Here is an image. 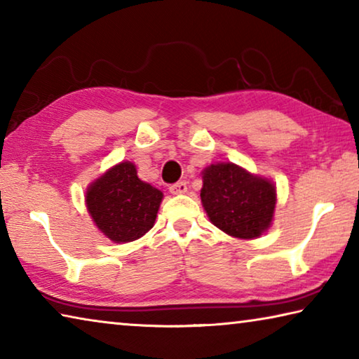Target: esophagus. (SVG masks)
<instances>
[{
  "label": "esophagus",
  "mask_w": 359,
  "mask_h": 359,
  "mask_svg": "<svg viewBox=\"0 0 359 359\" xmlns=\"http://www.w3.org/2000/svg\"><path fill=\"white\" fill-rule=\"evenodd\" d=\"M169 191H171L172 194H184L187 191V182H177V184H174L169 187Z\"/></svg>",
  "instance_id": "34e87169"
}]
</instances>
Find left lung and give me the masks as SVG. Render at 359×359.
Instances as JSON below:
<instances>
[{
	"mask_svg": "<svg viewBox=\"0 0 359 359\" xmlns=\"http://www.w3.org/2000/svg\"><path fill=\"white\" fill-rule=\"evenodd\" d=\"M201 201L209 220L239 239L259 238L274 218L276 185L233 163L203 171Z\"/></svg>",
	"mask_w": 359,
	"mask_h": 359,
	"instance_id": "left-lung-1",
	"label": "left lung"
}]
</instances>
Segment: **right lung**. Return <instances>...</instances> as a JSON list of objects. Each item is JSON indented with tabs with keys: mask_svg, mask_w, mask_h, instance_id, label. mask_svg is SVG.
I'll use <instances>...</instances> for the list:
<instances>
[{
	"mask_svg": "<svg viewBox=\"0 0 359 359\" xmlns=\"http://www.w3.org/2000/svg\"><path fill=\"white\" fill-rule=\"evenodd\" d=\"M161 199L163 193L139 179L130 161L109 169L85 194L95 224L117 244L136 241L154 228Z\"/></svg>",
	"mask_w": 359,
	"mask_h": 359,
	"instance_id": "add662e5",
	"label": "right lung"
}]
</instances>
